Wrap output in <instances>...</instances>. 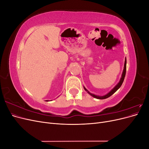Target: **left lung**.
<instances>
[{
	"instance_id": "1",
	"label": "left lung",
	"mask_w": 149,
	"mask_h": 149,
	"mask_svg": "<svg viewBox=\"0 0 149 149\" xmlns=\"http://www.w3.org/2000/svg\"><path fill=\"white\" fill-rule=\"evenodd\" d=\"M126 63H127V61H126V58L125 59V62H124V70H123V73H122V76H121V78L120 79V81L117 84V85H116V86L111 89V91L108 93L107 94H106V95L104 96H97V95H95V94H94L93 93H91L89 91H88L87 89L84 86V89L89 94H90L91 96H93V97L94 98H96V99H98V100H104V99H106L107 97H110L111 96H112V94H113L117 90L119 89L120 88V87L121 86V85L123 84V83L124 81V78H125V73H126Z\"/></svg>"
}]
</instances>
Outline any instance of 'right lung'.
<instances>
[{
  "label": "right lung",
  "instance_id": "obj_1",
  "mask_svg": "<svg viewBox=\"0 0 149 149\" xmlns=\"http://www.w3.org/2000/svg\"><path fill=\"white\" fill-rule=\"evenodd\" d=\"M48 101V100H47V101Z\"/></svg>",
  "mask_w": 149,
  "mask_h": 149
}]
</instances>
